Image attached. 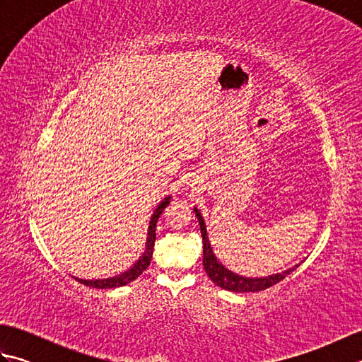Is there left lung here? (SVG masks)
Segmentation results:
<instances>
[{
  "instance_id": "obj_1",
  "label": "left lung",
  "mask_w": 362,
  "mask_h": 362,
  "mask_svg": "<svg viewBox=\"0 0 362 362\" xmlns=\"http://www.w3.org/2000/svg\"><path fill=\"white\" fill-rule=\"evenodd\" d=\"M194 213L199 221V226H201V233H202V241H204V269L206 275L210 276L211 281L214 284H218L222 289L232 291V292H257V291H263L271 288L272 284L281 281L284 276L289 275L294 269H297L300 264H296L294 267H289L286 271L279 272V274H272L267 276H259V279H255V276H243L238 275L221 263V261L216 258V255L213 253L211 244L209 240V233H206V227L201 211H199L194 206Z\"/></svg>"
}]
</instances>
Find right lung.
<instances>
[{
  "mask_svg": "<svg viewBox=\"0 0 362 362\" xmlns=\"http://www.w3.org/2000/svg\"><path fill=\"white\" fill-rule=\"evenodd\" d=\"M171 202V196L165 197L163 201L158 204V206L153 211L151 222H149V228H148V240H146V249L143 252V255L135 261V264L127 269L126 272H122L119 275H115L110 276V279H99V280H82L78 279V276H74L76 280L79 283H83L86 286L90 288H98V289H110V288H119V286H126L127 283L134 281L136 276H140L144 271L146 267L151 264V259H152V252H153V243H156V227H157V221L160 218V214L163 213V210L166 209V205Z\"/></svg>",
  "mask_w": 362,
  "mask_h": 362,
  "instance_id": "right-lung-1",
  "label": "right lung"
}]
</instances>
